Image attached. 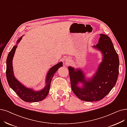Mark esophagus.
<instances>
[{
	"mask_svg": "<svg viewBox=\"0 0 127 127\" xmlns=\"http://www.w3.org/2000/svg\"><path fill=\"white\" fill-rule=\"evenodd\" d=\"M70 62V59L69 58H67L66 60V64L69 63Z\"/></svg>",
	"mask_w": 127,
	"mask_h": 127,
	"instance_id": "esophagus-1",
	"label": "esophagus"
}]
</instances>
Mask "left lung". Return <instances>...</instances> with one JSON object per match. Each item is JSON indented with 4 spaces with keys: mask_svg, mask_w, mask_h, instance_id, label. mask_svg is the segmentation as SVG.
<instances>
[{
    "mask_svg": "<svg viewBox=\"0 0 127 127\" xmlns=\"http://www.w3.org/2000/svg\"><path fill=\"white\" fill-rule=\"evenodd\" d=\"M100 35L98 43L94 47L101 51L104 57L92 80L86 81L80 69L75 70L74 68L68 67L71 90L82 101L93 102L102 100L111 91L118 79L119 65L118 54L111 38L104 34ZM79 81L84 84L82 88L77 86Z\"/></svg>",
    "mask_w": 127,
    "mask_h": 127,
    "instance_id": "obj_1",
    "label": "left lung"
}]
</instances>
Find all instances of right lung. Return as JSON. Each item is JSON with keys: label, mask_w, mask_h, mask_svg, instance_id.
Here are the masks:
<instances>
[{"label": "right lung", "mask_w": 127, "mask_h": 127, "mask_svg": "<svg viewBox=\"0 0 127 127\" xmlns=\"http://www.w3.org/2000/svg\"><path fill=\"white\" fill-rule=\"evenodd\" d=\"M22 37H21L18 40V43ZM17 46H14L11 50L9 53L7 59L6 76L9 86L17 94V95L25 102H36L43 100L47 96L50 87L51 81L54 74L57 72L59 67L62 66V62H60L54 66L50 70L47 76L46 86L43 89L40 91H34L32 89L26 88L21 84L15 79L13 75L12 67V59L15 53V49Z\"/></svg>", "instance_id": "1"}]
</instances>
